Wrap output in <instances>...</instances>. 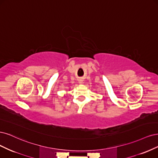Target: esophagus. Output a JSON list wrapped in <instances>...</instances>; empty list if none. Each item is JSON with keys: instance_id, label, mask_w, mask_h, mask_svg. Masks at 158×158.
I'll use <instances>...</instances> for the list:
<instances>
[{"instance_id": "34e87169", "label": "esophagus", "mask_w": 158, "mask_h": 158, "mask_svg": "<svg viewBox=\"0 0 158 158\" xmlns=\"http://www.w3.org/2000/svg\"><path fill=\"white\" fill-rule=\"evenodd\" d=\"M79 82V83H80V84H81V83H83V81L81 80V79H80Z\"/></svg>"}]
</instances>
